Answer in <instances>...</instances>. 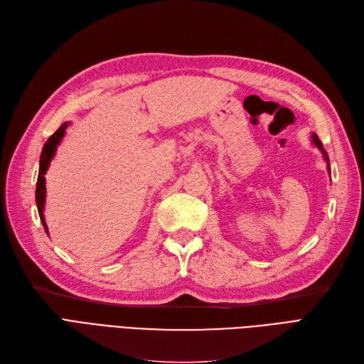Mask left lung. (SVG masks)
I'll use <instances>...</instances> for the list:
<instances>
[{"label":"left lung","instance_id":"1","mask_svg":"<svg viewBox=\"0 0 364 364\" xmlns=\"http://www.w3.org/2000/svg\"><path fill=\"white\" fill-rule=\"evenodd\" d=\"M311 140H313V144H314V146H318V148L321 149V152H322V156H323V159H325V161H326V168H328V172H331V171H330V159H328V154H326V151H325V148L322 146V142H321V140H319L318 134H311Z\"/></svg>","mask_w":364,"mask_h":364}]
</instances>
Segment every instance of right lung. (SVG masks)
<instances>
[{
	"label": "right lung",
	"mask_w": 364,
	"mask_h": 364,
	"mask_svg": "<svg viewBox=\"0 0 364 364\" xmlns=\"http://www.w3.org/2000/svg\"><path fill=\"white\" fill-rule=\"evenodd\" d=\"M69 122H65L63 125H60V128L46 140V144L42 148V154H41V161H39V175H38V184H36V204H38V212L42 220V225L48 234V227H46V222H45V216H43V207H45V195H46V189H45V173L48 171L50 166V161L53 160L54 154H55V149L58 146V144L62 142V139L65 136V132L68 128Z\"/></svg>",
	"instance_id": "right-lung-1"
}]
</instances>
